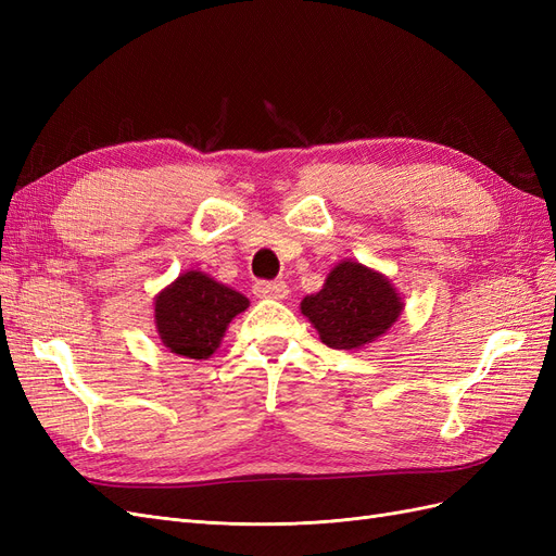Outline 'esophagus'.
<instances>
[{"instance_id": "34e87169", "label": "esophagus", "mask_w": 556, "mask_h": 556, "mask_svg": "<svg viewBox=\"0 0 556 556\" xmlns=\"http://www.w3.org/2000/svg\"><path fill=\"white\" fill-rule=\"evenodd\" d=\"M260 299H285L290 292L288 282L282 280H257L255 288H252Z\"/></svg>"}]
</instances>
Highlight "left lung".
Returning <instances> with one entry per match:
<instances>
[{"label":"left lung","instance_id":"obj_1","mask_svg":"<svg viewBox=\"0 0 556 556\" xmlns=\"http://www.w3.org/2000/svg\"><path fill=\"white\" fill-rule=\"evenodd\" d=\"M325 345L355 350L376 341L401 313V299L390 280L359 262H343L329 274L325 288L301 301Z\"/></svg>","mask_w":556,"mask_h":556}]
</instances>
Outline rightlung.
I'll use <instances>...</instances> for the list:
<instances>
[{
  "label": "right lung",
  "mask_w": 556,
  "mask_h": 556,
  "mask_svg": "<svg viewBox=\"0 0 556 556\" xmlns=\"http://www.w3.org/2000/svg\"><path fill=\"white\" fill-rule=\"evenodd\" d=\"M248 308V299L201 271H188L155 301L162 343L176 355L208 359L220 345L231 317Z\"/></svg>",
  "instance_id": "right-lung-1"
}]
</instances>
